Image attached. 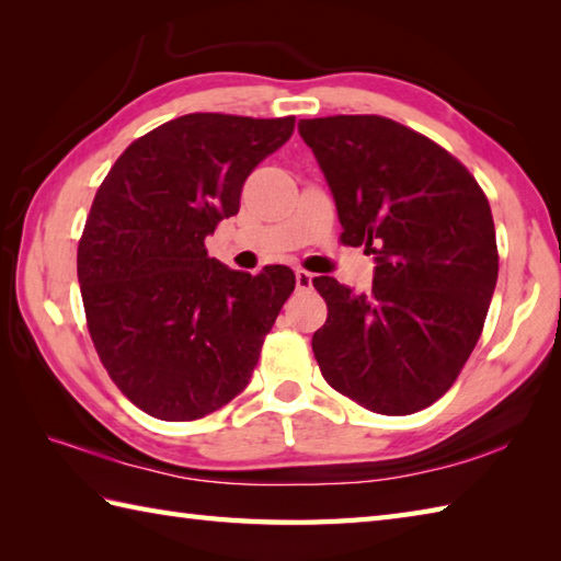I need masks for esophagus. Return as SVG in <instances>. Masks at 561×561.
<instances>
[{
  "mask_svg": "<svg viewBox=\"0 0 561 561\" xmlns=\"http://www.w3.org/2000/svg\"><path fill=\"white\" fill-rule=\"evenodd\" d=\"M296 287L311 289L313 287V274L306 272V270H296Z\"/></svg>",
  "mask_w": 561,
  "mask_h": 561,
  "instance_id": "obj_1",
  "label": "esophagus"
}]
</instances>
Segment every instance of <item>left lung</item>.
I'll use <instances>...</instances> for the list:
<instances>
[{"label":"left lung","mask_w":561,"mask_h":561,"mask_svg":"<svg viewBox=\"0 0 561 561\" xmlns=\"http://www.w3.org/2000/svg\"><path fill=\"white\" fill-rule=\"evenodd\" d=\"M299 135L335 197L342 243L376 260L366 294L313 279L328 304L320 371L366 410L420 412L482 335L499 274L490 202L458 159L388 117H313Z\"/></svg>","instance_id":"1"}]
</instances>
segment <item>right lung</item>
I'll use <instances>...</instances> for the list:
<instances>
[{
  "label": "right lung",
  "instance_id": "1",
  "mask_svg": "<svg viewBox=\"0 0 561 561\" xmlns=\"http://www.w3.org/2000/svg\"><path fill=\"white\" fill-rule=\"evenodd\" d=\"M291 133L294 117L190 113L133 141L99 187L77 250L83 311L105 371L157 420L231 402L294 291L289 267L238 272L205 248Z\"/></svg>",
  "mask_w": 561,
  "mask_h": 561
}]
</instances>
